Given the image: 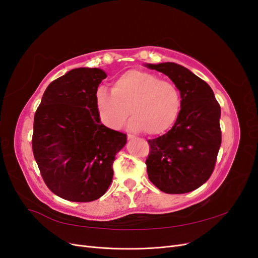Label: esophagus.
<instances>
[{
    "label": "esophagus",
    "instance_id": "34e87169",
    "mask_svg": "<svg viewBox=\"0 0 258 258\" xmlns=\"http://www.w3.org/2000/svg\"><path fill=\"white\" fill-rule=\"evenodd\" d=\"M128 140H134V139H136V137L135 136H132V135H128Z\"/></svg>",
    "mask_w": 258,
    "mask_h": 258
}]
</instances>
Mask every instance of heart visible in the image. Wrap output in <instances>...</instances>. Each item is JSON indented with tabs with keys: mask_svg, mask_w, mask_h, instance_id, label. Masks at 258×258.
<instances>
[{
	"mask_svg": "<svg viewBox=\"0 0 258 258\" xmlns=\"http://www.w3.org/2000/svg\"><path fill=\"white\" fill-rule=\"evenodd\" d=\"M96 104L99 118L107 128L119 130L131 113V131L159 136L176 121L182 101L174 84L150 72L130 70L113 82L111 92L98 89Z\"/></svg>",
	"mask_w": 258,
	"mask_h": 258,
	"instance_id": "obj_1",
	"label": "heart"
}]
</instances>
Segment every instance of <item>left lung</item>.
I'll return each mask as SVG.
<instances>
[{
	"mask_svg": "<svg viewBox=\"0 0 258 258\" xmlns=\"http://www.w3.org/2000/svg\"><path fill=\"white\" fill-rule=\"evenodd\" d=\"M144 66L167 75L182 99L173 127L148 140V178L163 192L192 191L213 172L222 143L221 106L210 86L183 66L174 62Z\"/></svg>",
	"mask_w": 258,
	"mask_h": 258,
	"instance_id": "8db88e82",
	"label": "left lung"
}]
</instances>
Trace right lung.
I'll return each mask as SVG.
<instances>
[{"instance_id":"obj_1","label":"right lung","mask_w":258,"mask_h":258,"mask_svg":"<svg viewBox=\"0 0 258 258\" xmlns=\"http://www.w3.org/2000/svg\"><path fill=\"white\" fill-rule=\"evenodd\" d=\"M106 76L98 68L71 70L48 85L34 115V158L46 185L62 199L89 202L103 196L115 156L127 143V135L99 118L96 93Z\"/></svg>"}]
</instances>
